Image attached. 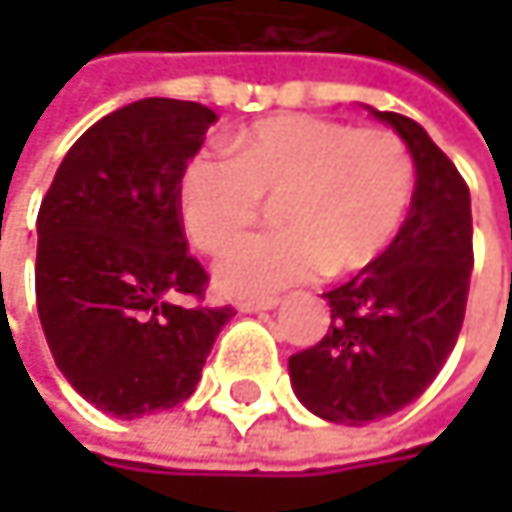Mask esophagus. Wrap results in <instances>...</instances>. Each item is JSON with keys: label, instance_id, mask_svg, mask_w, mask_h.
Listing matches in <instances>:
<instances>
[{"label": "esophagus", "instance_id": "1", "mask_svg": "<svg viewBox=\"0 0 512 512\" xmlns=\"http://www.w3.org/2000/svg\"><path fill=\"white\" fill-rule=\"evenodd\" d=\"M275 305H278L275 296H266V299H243V302H237V311H243V314H257V311H272Z\"/></svg>", "mask_w": 512, "mask_h": 512}]
</instances>
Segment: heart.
Wrapping results in <instances>:
<instances>
[{"label": "heart", "mask_w": 512, "mask_h": 512, "mask_svg": "<svg viewBox=\"0 0 512 512\" xmlns=\"http://www.w3.org/2000/svg\"><path fill=\"white\" fill-rule=\"evenodd\" d=\"M415 195V162L391 130H356L317 115L266 118L234 139V156L195 154L177 180L186 237L219 252L278 198L281 228L240 237L213 266L228 296H266L290 284L364 269L382 255Z\"/></svg>", "instance_id": "b5f03b06"}]
</instances>
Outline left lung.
Returning a JSON list of instances; mask_svg holds the SVG:
<instances>
[{
    "mask_svg": "<svg viewBox=\"0 0 512 512\" xmlns=\"http://www.w3.org/2000/svg\"><path fill=\"white\" fill-rule=\"evenodd\" d=\"M415 162V195L394 243L356 278L323 293L332 326L290 356L299 403L323 421L361 427L418 400L460 338L471 281V195L427 130L364 106Z\"/></svg>",
    "mask_w": 512,
    "mask_h": 512,
    "instance_id": "left-lung-1",
    "label": "left lung"
}]
</instances>
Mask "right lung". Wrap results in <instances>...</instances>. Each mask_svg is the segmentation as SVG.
I'll list each match as a JSON object with an SVG mask.
<instances>
[{
	"mask_svg": "<svg viewBox=\"0 0 512 512\" xmlns=\"http://www.w3.org/2000/svg\"><path fill=\"white\" fill-rule=\"evenodd\" d=\"M216 112L145 97L88 127L38 213L35 296L64 379L124 421L183 403L231 308H192L207 272L186 252L183 165Z\"/></svg>",
	"mask_w": 512,
	"mask_h": 512,
	"instance_id": "1",
	"label": "right lung"
}]
</instances>
